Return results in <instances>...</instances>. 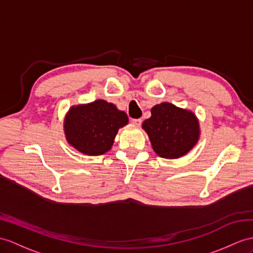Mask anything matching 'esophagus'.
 Segmentation results:
<instances>
[{
    "label": "esophagus",
    "mask_w": 253,
    "mask_h": 253,
    "mask_svg": "<svg viewBox=\"0 0 253 253\" xmlns=\"http://www.w3.org/2000/svg\"><path fill=\"white\" fill-rule=\"evenodd\" d=\"M131 123L134 126H137L139 127L140 125H141V120L140 119H132L131 120Z\"/></svg>",
    "instance_id": "esophagus-1"
}]
</instances>
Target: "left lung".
<instances>
[{
    "instance_id": "1",
    "label": "left lung",
    "mask_w": 253,
    "mask_h": 253,
    "mask_svg": "<svg viewBox=\"0 0 253 253\" xmlns=\"http://www.w3.org/2000/svg\"><path fill=\"white\" fill-rule=\"evenodd\" d=\"M152 149L159 157L178 159L186 156L198 144L200 122L192 110L177 107L169 102L151 108V117L143 122Z\"/></svg>"
}]
</instances>
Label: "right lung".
I'll return each mask as SVG.
<instances>
[{
    "label": "right lung",
    "mask_w": 253,
    "mask_h": 253,
    "mask_svg": "<svg viewBox=\"0 0 253 253\" xmlns=\"http://www.w3.org/2000/svg\"><path fill=\"white\" fill-rule=\"evenodd\" d=\"M128 118L113 103L96 100L72 106L63 121L65 139L87 156H101L112 149L119 128Z\"/></svg>",
    "instance_id": "obj_1"
}]
</instances>
